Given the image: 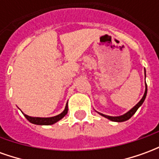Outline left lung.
<instances>
[{"label":"left lung","mask_w":159,"mask_h":159,"mask_svg":"<svg viewBox=\"0 0 159 159\" xmlns=\"http://www.w3.org/2000/svg\"><path fill=\"white\" fill-rule=\"evenodd\" d=\"M145 77H146V70H145ZM147 83H146V89H145V93H144L143 97L141 98V100L138 102V103L133 107V108H131L129 111H127L126 113L123 114V115H121V116H117V117H112V116H108V115H105V114L100 113V112H98V113L101 115L102 117H106L107 119L111 120V121H112V122H117V123H121V122H124V121H127V120H129L130 117L133 116L134 114L136 112V111L138 110V108H140L141 107V105L143 104L144 100L146 99V97H147Z\"/></svg>","instance_id":"obj_1"}]
</instances>
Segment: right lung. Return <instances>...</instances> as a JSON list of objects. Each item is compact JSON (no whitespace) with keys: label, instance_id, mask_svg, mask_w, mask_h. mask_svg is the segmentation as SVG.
Here are the masks:
<instances>
[{"label":"right lung","instance_id":"right-lung-1","mask_svg":"<svg viewBox=\"0 0 159 159\" xmlns=\"http://www.w3.org/2000/svg\"><path fill=\"white\" fill-rule=\"evenodd\" d=\"M68 112V105H66L65 107V110L63 111L62 112L57 116L51 117H30L28 115H26L25 113L24 116L26 117V119L29 121L30 123H33V124H36V125H52L54 124L57 122H59V120H61L63 117L66 116V114Z\"/></svg>","mask_w":159,"mask_h":159}]
</instances>
